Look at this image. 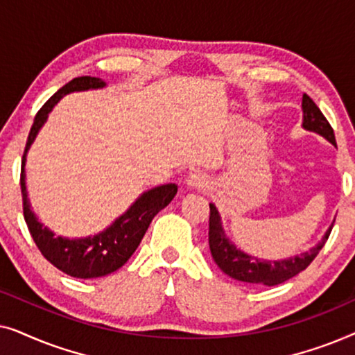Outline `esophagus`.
Masks as SVG:
<instances>
[{
  "instance_id": "34e87169",
  "label": "esophagus",
  "mask_w": 355,
  "mask_h": 355,
  "mask_svg": "<svg viewBox=\"0 0 355 355\" xmlns=\"http://www.w3.org/2000/svg\"><path fill=\"white\" fill-rule=\"evenodd\" d=\"M187 184H189V186H192V187H203L207 184V181L200 173H192L187 179Z\"/></svg>"
}]
</instances>
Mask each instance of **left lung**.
I'll return each instance as SVG.
<instances>
[{
	"mask_svg": "<svg viewBox=\"0 0 355 355\" xmlns=\"http://www.w3.org/2000/svg\"><path fill=\"white\" fill-rule=\"evenodd\" d=\"M302 110H304V128L307 130H313L329 142L336 145L334 139V130L324 114L315 105V101L310 98L307 94L302 96ZM333 227H329L327 234L320 244L312 247L305 254L288 260H259L255 257H250L244 252L236 249L234 244H231L230 239L223 234L220 225V215H218L216 208L210 203V218H208V244H210V252L215 263L225 271L227 276L237 281H244L249 284H263V286H276L284 283L300 271H304L307 266L315 260L318 252L322 250L324 242L328 241L331 234Z\"/></svg>",
	"mask_w": 355,
	"mask_h": 355,
	"instance_id": "obj_1",
	"label": "left lung"
}]
</instances>
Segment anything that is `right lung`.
Returning a JSON list of instances; mask_svg holds the SVG:
<instances>
[{
  "label": "right lung",
  "mask_w": 355,
  "mask_h": 355,
  "mask_svg": "<svg viewBox=\"0 0 355 355\" xmlns=\"http://www.w3.org/2000/svg\"><path fill=\"white\" fill-rule=\"evenodd\" d=\"M103 85V80L98 79V77L90 76L76 77V79L67 82L66 85H62L38 110L31 132H28L21 168L22 210L32 239L35 241L38 250L42 252V255L51 265H55L62 273L82 279L100 278V276H106L116 270H119L132 257L155 215L159 210H163L178 192L176 184H166V186L155 187L152 191L145 192L108 230L100 232L98 236L87 237V239H64L61 236H55L50 230H46L45 226L38 223L27 200L26 171H24L27 150L31 148L37 132L46 121L48 113H50L53 106L58 103V100L62 95L77 90L100 89Z\"/></svg>",
  "instance_id": "right-lung-1"
}]
</instances>
